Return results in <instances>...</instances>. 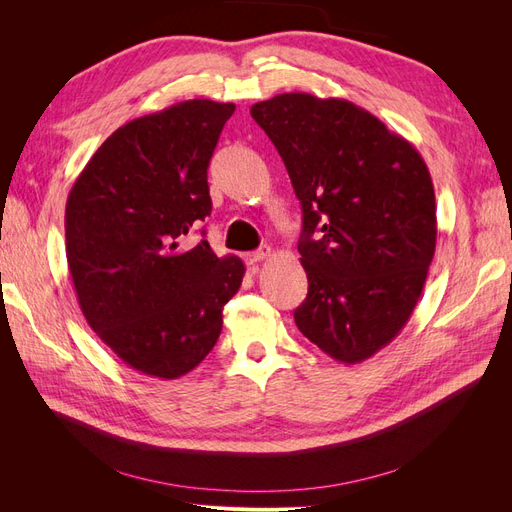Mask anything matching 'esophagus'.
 Here are the masks:
<instances>
[{"label": "esophagus", "mask_w": 512, "mask_h": 512, "mask_svg": "<svg viewBox=\"0 0 512 512\" xmlns=\"http://www.w3.org/2000/svg\"><path fill=\"white\" fill-rule=\"evenodd\" d=\"M267 256H271V247H260V250H256V252L245 254V262L247 265H256V262L265 260Z\"/></svg>", "instance_id": "1"}]
</instances>
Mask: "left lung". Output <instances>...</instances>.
<instances>
[{"label": "left lung", "mask_w": 512, "mask_h": 512, "mask_svg": "<svg viewBox=\"0 0 512 512\" xmlns=\"http://www.w3.org/2000/svg\"><path fill=\"white\" fill-rule=\"evenodd\" d=\"M301 200L307 297L299 331L361 363L404 329L436 252V194L406 138L339 98L280 94L250 108Z\"/></svg>", "instance_id": "1"}]
</instances>
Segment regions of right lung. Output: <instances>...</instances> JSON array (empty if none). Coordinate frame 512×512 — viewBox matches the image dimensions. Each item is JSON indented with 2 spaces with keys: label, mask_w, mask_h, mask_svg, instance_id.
I'll use <instances>...</instances> for the list:
<instances>
[{
  "label": "right lung",
  "mask_w": 512,
  "mask_h": 512,
  "mask_svg": "<svg viewBox=\"0 0 512 512\" xmlns=\"http://www.w3.org/2000/svg\"><path fill=\"white\" fill-rule=\"evenodd\" d=\"M235 104L188 100L115 130L74 181L66 256L89 327L141 374L192 371L245 267L185 235L211 213L207 168ZM205 235V230H203Z\"/></svg>",
  "instance_id": "right-lung-1"
}]
</instances>
